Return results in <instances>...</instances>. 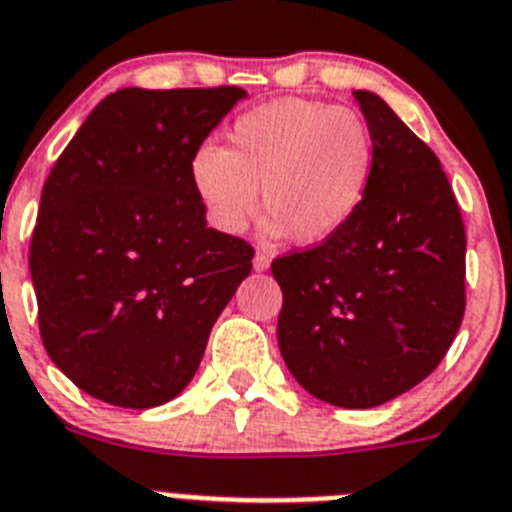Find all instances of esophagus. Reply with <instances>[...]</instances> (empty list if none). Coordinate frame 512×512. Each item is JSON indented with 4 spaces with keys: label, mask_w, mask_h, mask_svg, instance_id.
Here are the masks:
<instances>
[{
    "label": "esophagus",
    "mask_w": 512,
    "mask_h": 512,
    "mask_svg": "<svg viewBox=\"0 0 512 512\" xmlns=\"http://www.w3.org/2000/svg\"><path fill=\"white\" fill-rule=\"evenodd\" d=\"M252 265H255L257 273H265V270L270 268V255L265 252V249H257L255 260H252Z\"/></svg>",
    "instance_id": "1"
}]
</instances>
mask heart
Returning a JSON list of instances; mask_svg holds the SVG:
<instances>
[{
    "mask_svg": "<svg viewBox=\"0 0 512 512\" xmlns=\"http://www.w3.org/2000/svg\"><path fill=\"white\" fill-rule=\"evenodd\" d=\"M231 148L205 143L190 176L210 223L239 234L257 210L265 231L317 244L346 226L364 203L375 169V140L356 111L309 98H278L236 119Z\"/></svg>",
    "mask_w": 512,
    "mask_h": 512,
    "instance_id": "b5f03b06",
    "label": "heart"
}]
</instances>
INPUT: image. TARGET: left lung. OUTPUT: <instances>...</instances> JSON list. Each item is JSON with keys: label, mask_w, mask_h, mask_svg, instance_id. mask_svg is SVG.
Masks as SVG:
<instances>
[{"label": "left lung", "mask_w": 512, "mask_h": 512, "mask_svg": "<svg viewBox=\"0 0 512 512\" xmlns=\"http://www.w3.org/2000/svg\"><path fill=\"white\" fill-rule=\"evenodd\" d=\"M354 98L375 140L364 203L338 234L270 270L294 380L341 409H372L448 354L466 309V231L435 153L377 93Z\"/></svg>", "instance_id": "1"}]
</instances>
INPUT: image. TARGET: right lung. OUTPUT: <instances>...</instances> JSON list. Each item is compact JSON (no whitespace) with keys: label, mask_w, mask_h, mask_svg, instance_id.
Segmentation results:
<instances>
[{"label":"right lung","mask_w":512,"mask_h":512,"mask_svg":"<svg viewBox=\"0 0 512 512\" xmlns=\"http://www.w3.org/2000/svg\"><path fill=\"white\" fill-rule=\"evenodd\" d=\"M242 88H122L54 163L30 239L51 362L111 406L153 409L195 377L255 249L208 229L190 161Z\"/></svg>","instance_id":"add662e5"}]
</instances>
